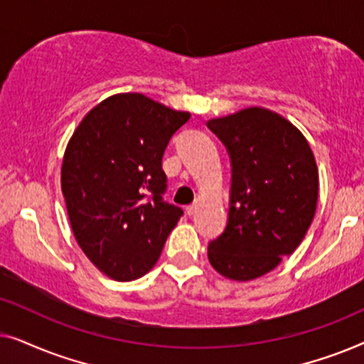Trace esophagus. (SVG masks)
<instances>
[{"mask_svg":"<svg viewBox=\"0 0 364 364\" xmlns=\"http://www.w3.org/2000/svg\"><path fill=\"white\" fill-rule=\"evenodd\" d=\"M197 208H198L197 203H192V205H187V207H186V213H187V215H193V213L197 212Z\"/></svg>","mask_w":364,"mask_h":364,"instance_id":"34e87169","label":"esophagus"}]
</instances>
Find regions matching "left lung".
<instances>
[{
    "mask_svg": "<svg viewBox=\"0 0 364 364\" xmlns=\"http://www.w3.org/2000/svg\"><path fill=\"white\" fill-rule=\"evenodd\" d=\"M232 159L225 232L208 243L222 277L250 282L280 265L305 238L318 203V167L300 129L267 107L210 119Z\"/></svg>",
    "mask_w": 364,
    "mask_h": 364,
    "instance_id": "obj_1",
    "label": "left lung"
}]
</instances>
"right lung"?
<instances>
[{
  "label": "right lung",
  "instance_id": "right-lung-1",
  "mask_svg": "<svg viewBox=\"0 0 364 364\" xmlns=\"http://www.w3.org/2000/svg\"><path fill=\"white\" fill-rule=\"evenodd\" d=\"M191 112L141 92L94 106L64 151L61 191L76 242L92 265L117 282L156 265L182 208L162 200V156Z\"/></svg>",
  "mask_w": 364,
  "mask_h": 364
}]
</instances>
